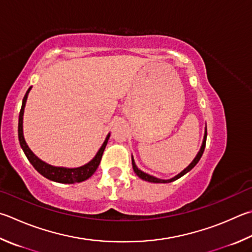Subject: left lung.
I'll return each instance as SVG.
<instances>
[{
    "mask_svg": "<svg viewBox=\"0 0 252 252\" xmlns=\"http://www.w3.org/2000/svg\"><path fill=\"white\" fill-rule=\"evenodd\" d=\"M206 139H207V129L205 130V136H204L203 145H202V148H200V151H199V153L197 154V157L195 158L194 161L191 162V163L189 164V165L185 168L184 171L178 174V175L175 176L174 178H171V180H168V181L158 180V178H157V177H153V176L149 175V174L143 173L142 171H140L138 167H136L135 163H134V161H133V158H132V166H133V171H134V173H135L136 175H138L140 178H142V180H144V181H148V182H153V183H170V182L175 181V180H177V178H180V177H182L183 175H185V174H186L187 172H189V171L191 170V168H193V167L196 165V164L198 163V161L200 159V158H202V155H203V153H204V150H205V146H206Z\"/></svg>",
    "mask_w": 252,
    "mask_h": 252,
    "instance_id": "1",
    "label": "left lung"
}]
</instances>
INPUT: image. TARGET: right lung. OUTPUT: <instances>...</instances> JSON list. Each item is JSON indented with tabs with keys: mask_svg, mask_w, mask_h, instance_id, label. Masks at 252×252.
Returning <instances> with one entry per match:
<instances>
[{
	"mask_svg": "<svg viewBox=\"0 0 252 252\" xmlns=\"http://www.w3.org/2000/svg\"><path fill=\"white\" fill-rule=\"evenodd\" d=\"M30 90L31 88H29V90L26 91L24 98H23L20 117H18V140H20V144L22 146L23 151H24L26 158H29V161L31 162L32 165L34 166L36 171L50 181L63 183V184H72V183H80L88 180V178L93 175L99 166L100 161H101V158H102V154H103V151L106 149V145L108 143L110 134H108L106 141L103 142V144L98 151L97 155H95V157L91 159L88 164H86V165L77 167V168H65V167H56V166L48 165V164H46L45 162L40 161V159L36 157L33 152H32L24 140V135H23V113H24L25 102H26L27 94H29Z\"/></svg>",
	"mask_w": 252,
	"mask_h": 252,
	"instance_id": "obj_1",
	"label": "right lung"
}]
</instances>
